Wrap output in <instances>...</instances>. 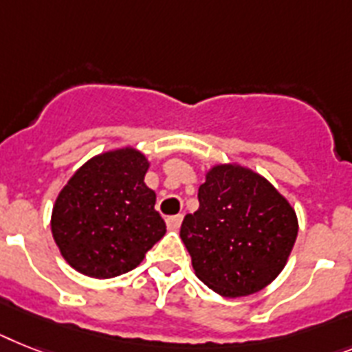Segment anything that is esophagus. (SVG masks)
<instances>
[{
    "instance_id": "esophagus-1",
    "label": "esophagus",
    "mask_w": 352,
    "mask_h": 352,
    "mask_svg": "<svg viewBox=\"0 0 352 352\" xmlns=\"http://www.w3.org/2000/svg\"><path fill=\"white\" fill-rule=\"evenodd\" d=\"M182 221H183L182 214H178V216H170L167 217V226H169L170 230H178L179 226H182Z\"/></svg>"
}]
</instances>
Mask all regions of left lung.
Segmentation results:
<instances>
[{"instance_id":"8db88e82","label":"left lung","mask_w":352,"mask_h":352,"mask_svg":"<svg viewBox=\"0 0 352 352\" xmlns=\"http://www.w3.org/2000/svg\"><path fill=\"white\" fill-rule=\"evenodd\" d=\"M179 237L197 278L223 297H246L275 280L298 234L297 214L261 174L237 164L214 165L197 190Z\"/></svg>"}]
</instances>
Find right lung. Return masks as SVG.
I'll use <instances>...</instances> for the list:
<instances>
[{
	"mask_svg": "<svg viewBox=\"0 0 352 352\" xmlns=\"http://www.w3.org/2000/svg\"><path fill=\"white\" fill-rule=\"evenodd\" d=\"M147 169L144 153L122 147L93 156L63 187L52 210V235L78 274H127L165 235L156 194L144 182Z\"/></svg>",
	"mask_w": 352,
	"mask_h": 352,
	"instance_id": "obj_1",
	"label": "right lung"
}]
</instances>
